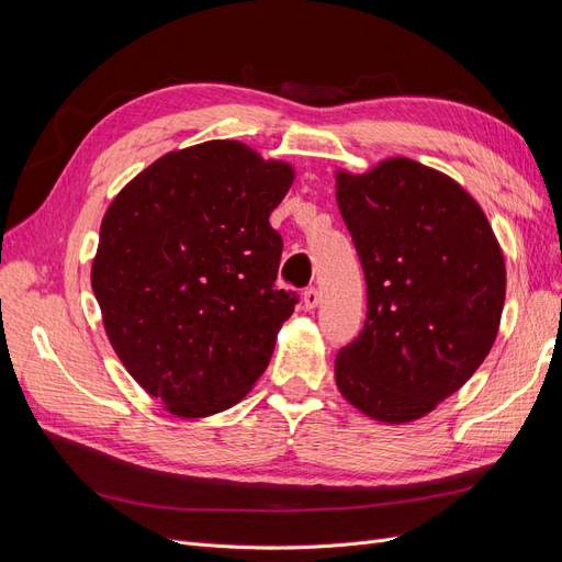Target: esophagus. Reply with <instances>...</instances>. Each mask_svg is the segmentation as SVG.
Returning <instances> with one entry per match:
<instances>
[{
    "instance_id": "esophagus-1",
    "label": "esophagus",
    "mask_w": 562,
    "mask_h": 562,
    "mask_svg": "<svg viewBox=\"0 0 562 562\" xmlns=\"http://www.w3.org/2000/svg\"><path fill=\"white\" fill-rule=\"evenodd\" d=\"M318 300H321V295H318L316 288H307V291L302 293V304H304V310H314L316 304H318Z\"/></svg>"
}]
</instances>
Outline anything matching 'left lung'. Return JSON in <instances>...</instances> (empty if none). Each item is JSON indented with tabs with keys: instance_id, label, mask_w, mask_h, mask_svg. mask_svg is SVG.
<instances>
[{
	"instance_id": "left-lung-1",
	"label": "left lung",
	"mask_w": 562,
	"mask_h": 562,
	"mask_svg": "<svg viewBox=\"0 0 562 562\" xmlns=\"http://www.w3.org/2000/svg\"><path fill=\"white\" fill-rule=\"evenodd\" d=\"M337 206L359 252L368 312L335 356L342 396L372 419H419L495 345L504 255L485 213L452 178L413 159L337 173Z\"/></svg>"
}]
</instances>
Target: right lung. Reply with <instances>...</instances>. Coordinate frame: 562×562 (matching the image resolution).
Returning a JSON list of instances; mask_svg holds the SVG:
<instances>
[{"mask_svg": "<svg viewBox=\"0 0 562 562\" xmlns=\"http://www.w3.org/2000/svg\"><path fill=\"white\" fill-rule=\"evenodd\" d=\"M293 168L236 140L171 151L133 178L100 225L91 285L119 359L178 417L246 396L300 302L279 291L269 215Z\"/></svg>", "mask_w": 562, "mask_h": 562, "instance_id": "right-lung-1", "label": "right lung"}]
</instances>
